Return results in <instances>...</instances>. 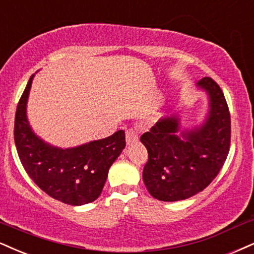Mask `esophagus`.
<instances>
[{
    "instance_id": "obj_1",
    "label": "esophagus",
    "mask_w": 254,
    "mask_h": 254,
    "mask_svg": "<svg viewBox=\"0 0 254 254\" xmlns=\"http://www.w3.org/2000/svg\"><path fill=\"white\" fill-rule=\"evenodd\" d=\"M137 140H139V135H137V132L134 128H129V129L126 130L127 145H133V143H135Z\"/></svg>"
}]
</instances>
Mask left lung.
I'll use <instances>...</instances> for the list:
<instances>
[{
    "instance_id": "1",
    "label": "left lung",
    "mask_w": 254,
    "mask_h": 254,
    "mask_svg": "<svg viewBox=\"0 0 254 254\" xmlns=\"http://www.w3.org/2000/svg\"><path fill=\"white\" fill-rule=\"evenodd\" d=\"M198 87L207 93L209 111L201 126L180 132L178 115L162 118L143 133L148 152L142 178L153 198L178 201L205 190L226 161L231 143V117L224 93L211 77Z\"/></svg>"
}]
</instances>
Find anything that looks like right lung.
<instances>
[{
  "instance_id": "obj_1",
  "label": "right lung",
  "mask_w": 254,
  "mask_h": 254,
  "mask_svg": "<svg viewBox=\"0 0 254 254\" xmlns=\"http://www.w3.org/2000/svg\"><path fill=\"white\" fill-rule=\"evenodd\" d=\"M34 75L18 101L14 140L21 164L43 192L59 201L80 206L96 200L102 192L109 167L126 146L124 130L106 139L73 148H59L40 139L27 119V101Z\"/></svg>"
}]
</instances>
